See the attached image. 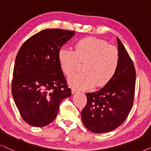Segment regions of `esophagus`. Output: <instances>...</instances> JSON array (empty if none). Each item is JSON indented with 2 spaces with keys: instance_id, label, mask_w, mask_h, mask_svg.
I'll use <instances>...</instances> for the list:
<instances>
[{
  "instance_id": "34e87169",
  "label": "esophagus",
  "mask_w": 151,
  "mask_h": 151,
  "mask_svg": "<svg viewBox=\"0 0 151 151\" xmlns=\"http://www.w3.org/2000/svg\"><path fill=\"white\" fill-rule=\"evenodd\" d=\"M71 90H72V94H75V93H78V92H79V90L76 89V88H72Z\"/></svg>"
}]
</instances>
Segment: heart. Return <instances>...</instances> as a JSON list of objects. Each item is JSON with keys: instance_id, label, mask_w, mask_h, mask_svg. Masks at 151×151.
Segmentation results:
<instances>
[{"instance_id": "obj_1", "label": "heart", "mask_w": 151, "mask_h": 151, "mask_svg": "<svg viewBox=\"0 0 151 151\" xmlns=\"http://www.w3.org/2000/svg\"><path fill=\"white\" fill-rule=\"evenodd\" d=\"M75 51L63 47L59 50L58 58L61 68L66 75L74 73L80 62H84V72L68 78L70 85L80 89H88L95 85L103 87L115 74L119 64L117 48L105 40L88 37L76 43Z\"/></svg>"}]
</instances>
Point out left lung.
<instances>
[{
    "label": "left lung",
    "instance_id": "1",
    "mask_svg": "<svg viewBox=\"0 0 151 151\" xmlns=\"http://www.w3.org/2000/svg\"><path fill=\"white\" fill-rule=\"evenodd\" d=\"M119 64L111 81L101 90L86 93L87 104L81 111L84 126L94 133L112 131L128 117L135 91L134 63L117 38Z\"/></svg>",
    "mask_w": 151,
    "mask_h": 151
}]
</instances>
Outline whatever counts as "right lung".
<instances>
[{
	"label": "right lung",
	"mask_w": 151,
	"mask_h": 151,
	"mask_svg": "<svg viewBox=\"0 0 151 151\" xmlns=\"http://www.w3.org/2000/svg\"><path fill=\"white\" fill-rule=\"evenodd\" d=\"M74 31L45 29L24 43L16 57L12 93L26 123L43 127L54 121L63 99L71 95L58 52Z\"/></svg>",
	"instance_id": "obj_1"
}]
</instances>
